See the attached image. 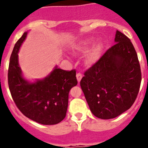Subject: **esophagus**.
Masks as SVG:
<instances>
[{
  "instance_id": "34e87169",
  "label": "esophagus",
  "mask_w": 148,
  "mask_h": 148,
  "mask_svg": "<svg viewBox=\"0 0 148 148\" xmlns=\"http://www.w3.org/2000/svg\"><path fill=\"white\" fill-rule=\"evenodd\" d=\"M82 77H83V75H82V74H81V73H77V74H76V79H77V81H78V82H80V81H81V79H82Z\"/></svg>"
}]
</instances>
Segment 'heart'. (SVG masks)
Listing matches in <instances>:
<instances>
[{"instance_id": "obj_1", "label": "heart", "mask_w": 148, "mask_h": 148, "mask_svg": "<svg viewBox=\"0 0 148 148\" xmlns=\"http://www.w3.org/2000/svg\"><path fill=\"white\" fill-rule=\"evenodd\" d=\"M94 40L92 37H88L74 45L72 48V51L74 53H83L87 52L92 45ZM103 49L102 43L99 42L92 48L86 58V62L88 64H93L99 60L101 56Z\"/></svg>"}]
</instances>
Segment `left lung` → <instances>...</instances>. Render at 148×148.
<instances>
[{
	"label": "left lung",
	"instance_id": "left-lung-1",
	"mask_svg": "<svg viewBox=\"0 0 148 148\" xmlns=\"http://www.w3.org/2000/svg\"><path fill=\"white\" fill-rule=\"evenodd\" d=\"M115 43L86 71L80 82L92 114L103 120L130 108L141 82L138 56L130 39L117 30Z\"/></svg>",
	"mask_w": 148,
	"mask_h": 148
}]
</instances>
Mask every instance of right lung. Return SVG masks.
I'll return each instance as SVG.
<instances>
[{
	"label": "right lung",
	"instance_id": "right-lung-1",
	"mask_svg": "<svg viewBox=\"0 0 148 148\" xmlns=\"http://www.w3.org/2000/svg\"><path fill=\"white\" fill-rule=\"evenodd\" d=\"M25 32L15 44L8 69V85L12 97L19 111L33 121L56 125L65 118L69 92L77 85L76 70L65 71L56 66L43 79L30 83L22 76L18 53L27 36Z\"/></svg>",
	"mask_w": 148,
	"mask_h": 148
}]
</instances>
